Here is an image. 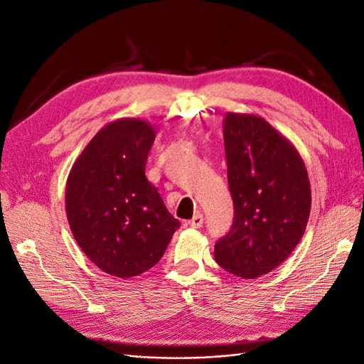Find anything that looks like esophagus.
I'll use <instances>...</instances> for the list:
<instances>
[{"mask_svg": "<svg viewBox=\"0 0 364 364\" xmlns=\"http://www.w3.org/2000/svg\"><path fill=\"white\" fill-rule=\"evenodd\" d=\"M203 223H204V216H203V213H196V215L193 216L191 220L188 221V225H191V228H195V229H199L200 225H203Z\"/></svg>", "mask_w": 364, "mask_h": 364, "instance_id": "1", "label": "esophagus"}]
</instances>
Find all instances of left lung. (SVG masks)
I'll list each match as a JSON object with an SVG mask.
<instances>
[{"label": "left lung", "instance_id": "left-lung-1", "mask_svg": "<svg viewBox=\"0 0 364 364\" xmlns=\"http://www.w3.org/2000/svg\"><path fill=\"white\" fill-rule=\"evenodd\" d=\"M223 132L233 223L216 241L215 260L233 276L260 277L284 263L304 235L309 174L293 144L263 118L228 114Z\"/></svg>", "mask_w": 364, "mask_h": 364}]
</instances>
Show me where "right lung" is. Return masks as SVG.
Masks as SVG:
<instances>
[{
    "instance_id": "1",
    "label": "right lung",
    "mask_w": 364,
    "mask_h": 364,
    "mask_svg": "<svg viewBox=\"0 0 364 364\" xmlns=\"http://www.w3.org/2000/svg\"><path fill=\"white\" fill-rule=\"evenodd\" d=\"M156 134L141 119L102 127L73 165L65 203L73 235L104 272L134 277L165 254L179 220L144 171Z\"/></svg>"
}]
</instances>
